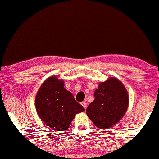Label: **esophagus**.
Wrapping results in <instances>:
<instances>
[{
    "mask_svg": "<svg viewBox=\"0 0 159 159\" xmlns=\"http://www.w3.org/2000/svg\"><path fill=\"white\" fill-rule=\"evenodd\" d=\"M81 104H82V106L84 107V109H86V108H87V103H86V102H81Z\"/></svg>",
    "mask_w": 159,
    "mask_h": 159,
    "instance_id": "1",
    "label": "esophagus"
}]
</instances>
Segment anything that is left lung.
<instances>
[{
	"label": "left lung",
	"mask_w": 159,
	"mask_h": 159,
	"mask_svg": "<svg viewBox=\"0 0 159 159\" xmlns=\"http://www.w3.org/2000/svg\"><path fill=\"white\" fill-rule=\"evenodd\" d=\"M128 95L124 85L115 78L99 83L95 100L88 105L86 114L97 127L108 128L121 119L127 111Z\"/></svg>",
	"instance_id": "1"
}]
</instances>
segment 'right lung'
I'll return each mask as SVG.
<instances>
[{
	"label": "right lung",
	"mask_w": 159,
	"mask_h": 159,
	"mask_svg": "<svg viewBox=\"0 0 159 159\" xmlns=\"http://www.w3.org/2000/svg\"><path fill=\"white\" fill-rule=\"evenodd\" d=\"M36 109L45 124L57 131L68 128L76 114L85 111L64 88L63 80L55 76L48 79L38 91Z\"/></svg>",
	"instance_id": "obj_1"
}]
</instances>
